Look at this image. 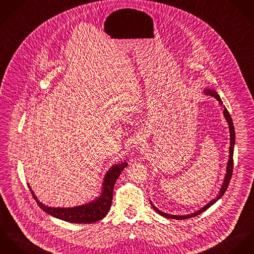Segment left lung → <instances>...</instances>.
Returning a JSON list of instances; mask_svg holds the SVG:
<instances>
[{"instance_id":"obj_1","label":"left lung","mask_w":254,"mask_h":254,"mask_svg":"<svg viewBox=\"0 0 254 254\" xmlns=\"http://www.w3.org/2000/svg\"><path fill=\"white\" fill-rule=\"evenodd\" d=\"M204 92L206 94H209L213 97H215L220 105L222 106L223 108V114H224V117H225L226 121L228 123V126H229V129H230V149H229V160H228V163H227V168H226V174L225 178H224V181H223V184L218 192V195L217 197L213 199H211L208 203H206L203 207H201L200 209H198L197 211H195L194 213H191V214H187V215H172V214H169V213H165L161 210H159L153 203L152 201H150L151 205L153 206V208L162 216L164 217H167V218H172V219H177V220H184V219H188V218H191V217H195L198 214H200L201 212H203L204 210H206L208 207H210L213 203H215L220 197H222L224 195V193L228 188V185L230 183V180H231V177H232V172H233V167H234V162H233V154H234V145H235V128H234V125H233V121H232V118H231V115L228 112V110L226 109L225 106H223V103L221 101V98L220 96L218 95V93L215 91V90H212V89H205Z\"/></svg>"}]
</instances>
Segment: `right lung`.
<instances>
[{
    "label": "right lung",
    "mask_w": 254,
    "mask_h": 254,
    "mask_svg": "<svg viewBox=\"0 0 254 254\" xmlns=\"http://www.w3.org/2000/svg\"><path fill=\"white\" fill-rule=\"evenodd\" d=\"M127 163L126 161L113 166L105 174L102 183L101 195L97 198L93 199L92 201L79 206L68 208L47 206L37 198L31 187L28 185L29 189L39 206L52 216L71 223H93L98 220H101L108 213L113 199L114 185L117 179L119 178L120 174L122 173L123 169L127 168Z\"/></svg>",
    "instance_id": "1"
}]
</instances>
